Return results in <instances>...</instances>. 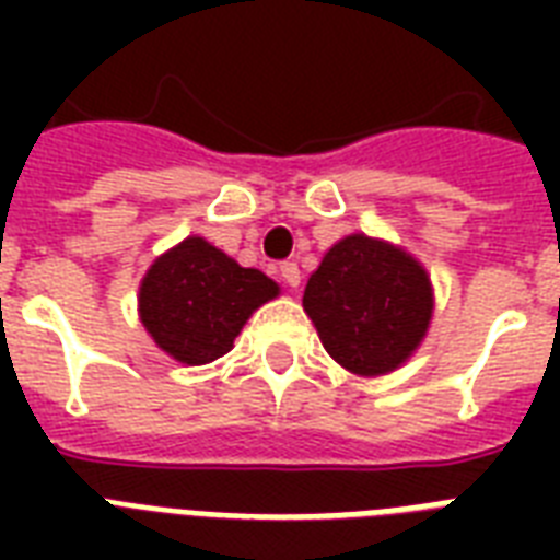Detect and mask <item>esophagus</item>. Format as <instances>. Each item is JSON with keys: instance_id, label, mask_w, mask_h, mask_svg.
<instances>
[{"instance_id": "obj_1", "label": "esophagus", "mask_w": 560, "mask_h": 560, "mask_svg": "<svg viewBox=\"0 0 560 560\" xmlns=\"http://www.w3.org/2000/svg\"><path fill=\"white\" fill-rule=\"evenodd\" d=\"M279 276H281V281H284V288H290V290H296L299 284H302V272H299V267L293 261L281 264Z\"/></svg>"}]
</instances>
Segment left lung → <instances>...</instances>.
<instances>
[{
	"mask_svg": "<svg viewBox=\"0 0 560 560\" xmlns=\"http://www.w3.org/2000/svg\"><path fill=\"white\" fill-rule=\"evenodd\" d=\"M302 305L342 369L377 377L395 372L421 346L433 316V284L400 246L360 232L325 253Z\"/></svg>",
	"mask_w": 560,
	"mask_h": 560,
	"instance_id": "8db88e82",
	"label": "left lung"
}]
</instances>
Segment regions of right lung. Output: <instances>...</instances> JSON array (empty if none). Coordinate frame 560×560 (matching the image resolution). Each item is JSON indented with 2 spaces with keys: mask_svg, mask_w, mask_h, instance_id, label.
I'll use <instances>...</instances> for the list:
<instances>
[{
  "mask_svg": "<svg viewBox=\"0 0 560 560\" xmlns=\"http://www.w3.org/2000/svg\"><path fill=\"white\" fill-rule=\"evenodd\" d=\"M279 296L261 270L241 267L206 237H186L151 264L139 288V316L153 342L179 363L223 358L253 316Z\"/></svg>",
  "mask_w": 560,
  "mask_h": 560,
  "instance_id": "obj_1",
  "label": "right lung"
}]
</instances>
